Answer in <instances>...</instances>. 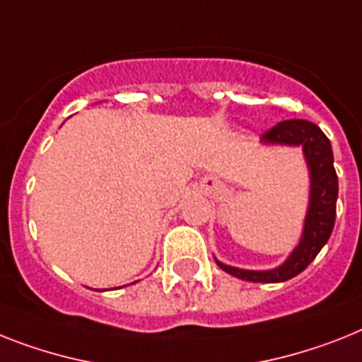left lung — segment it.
I'll return each mask as SVG.
<instances>
[{"label": "left lung", "instance_id": "left-lung-1", "mask_svg": "<svg viewBox=\"0 0 362 362\" xmlns=\"http://www.w3.org/2000/svg\"><path fill=\"white\" fill-rule=\"evenodd\" d=\"M262 144L267 146H300L303 149L307 170H309V205H307L303 231L298 246L286 257L285 262L272 270H244L229 267L226 262L214 261L223 272L253 283H283L305 270L315 257L320 253L325 242L329 240L337 216L339 198V177L333 166V149L329 139L313 122L285 120L274 125L262 134Z\"/></svg>", "mask_w": 362, "mask_h": 362}]
</instances>
